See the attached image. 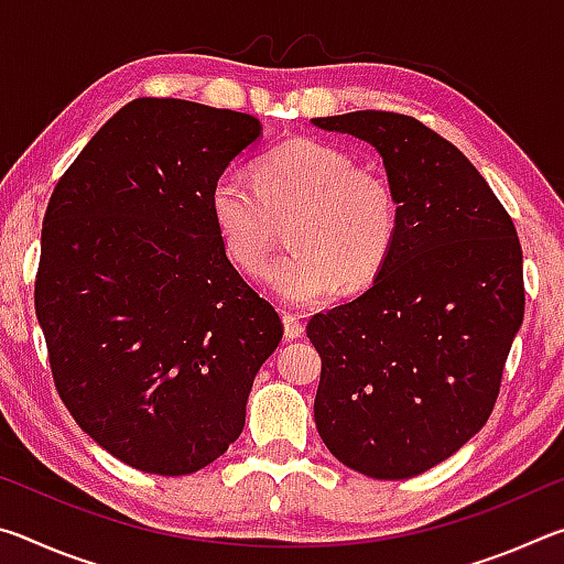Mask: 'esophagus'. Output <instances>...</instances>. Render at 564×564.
I'll list each match as a JSON object with an SVG mask.
<instances>
[{
	"label": "esophagus",
	"mask_w": 564,
	"mask_h": 564,
	"mask_svg": "<svg viewBox=\"0 0 564 564\" xmlns=\"http://www.w3.org/2000/svg\"><path fill=\"white\" fill-rule=\"evenodd\" d=\"M283 326H285V338L289 340L303 336V321L295 316V313H291V311L283 313Z\"/></svg>",
	"instance_id": "esophagus-1"
}]
</instances>
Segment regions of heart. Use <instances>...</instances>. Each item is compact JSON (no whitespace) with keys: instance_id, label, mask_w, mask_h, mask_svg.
<instances>
[{"instance_id":"1","label":"heart","mask_w":564,"mask_h":564,"mask_svg":"<svg viewBox=\"0 0 564 564\" xmlns=\"http://www.w3.org/2000/svg\"><path fill=\"white\" fill-rule=\"evenodd\" d=\"M208 208L228 259L261 273L281 221L293 253L265 279L285 303L316 305L340 289L373 283L398 238V196L383 171L358 166L348 151L293 139L256 161L253 181L224 171Z\"/></svg>"}]
</instances>
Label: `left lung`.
<instances>
[{
	"label": "left lung",
	"instance_id": "1",
	"mask_svg": "<svg viewBox=\"0 0 564 564\" xmlns=\"http://www.w3.org/2000/svg\"><path fill=\"white\" fill-rule=\"evenodd\" d=\"M313 123L378 149L400 212L373 285L305 326L321 352L313 417L350 470L405 480L488 423L524 316L520 238L480 171L415 117Z\"/></svg>",
	"mask_w": 564,
	"mask_h": 564
}]
</instances>
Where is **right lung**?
Instances as JSON below:
<instances>
[{"label": "right lung", "instance_id": "right-lung-1", "mask_svg": "<svg viewBox=\"0 0 564 564\" xmlns=\"http://www.w3.org/2000/svg\"><path fill=\"white\" fill-rule=\"evenodd\" d=\"M259 133L251 113L133 99L46 206L34 308L54 388L84 433L141 473L188 475L221 457L283 338L208 208Z\"/></svg>", "mask_w": 564, "mask_h": 564}]
</instances>
